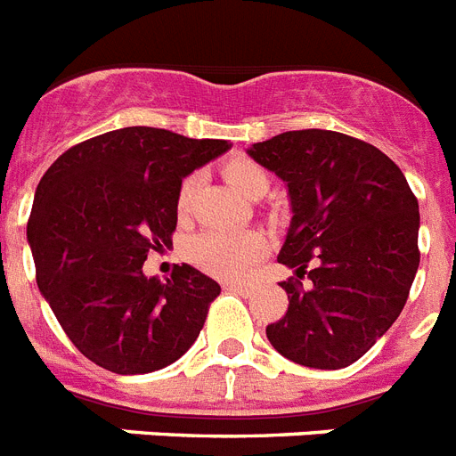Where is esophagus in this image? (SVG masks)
I'll use <instances>...</instances> for the list:
<instances>
[{
	"instance_id": "esophagus-1",
	"label": "esophagus",
	"mask_w": 456,
	"mask_h": 456,
	"mask_svg": "<svg viewBox=\"0 0 456 456\" xmlns=\"http://www.w3.org/2000/svg\"><path fill=\"white\" fill-rule=\"evenodd\" d=\"M227 289H232V292H239V294H250L252 287L246 285V282H227Z\"/></svg>"
}]
</instances>
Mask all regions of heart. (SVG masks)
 <instances>
[{
  "instance_id": "1",
  "label": "heart",
  "mask_w": 456,
  "mask_h": 456,
  "mask_svg": "<svg viewBox=\"0 0 456 456\" xmlns=\"http://www.w3.org/2000/svg\"><path fill=\"white\" fill-rule=\"evenodd\" d=\"M229 185L234 187L236 192L243 197L252 194L259 187H269V175L262 167L248 159H234L224 167ZM194 187L197 178L190 175L181 183L178 190V213H187L192 204ZM266 250V239L255 229H234V232H224V229H208L201 234L192 236L185 248L187 259L204 269L210 275H220V278H240L255 266L259 257Z\"/></svg>"
}]
</instances>
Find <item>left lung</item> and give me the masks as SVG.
Segmentation results:
<instances>
[{
    "instance_id": "left-lung-1",
    "label": "left lung",
    "mask_w": 456,
    "mask_h": 456,
    "mask_svg": "<svg viewBox=\"0 0 456 456\" xmlns=\"http://www.w3.org/2000/svg\"><path fill=\"white\" fill-rule=\"evenodd\" d=\"M246 152L285 183L292 210L278 262L297 281L282 282L289 305L266 338L301 366L346 369L403 311L419 266L415 194L385 152L338 132H285Z\"/></svg>"
}]
</instances>
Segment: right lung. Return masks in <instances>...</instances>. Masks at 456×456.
<instances>
[{"label": "right lung", "instance_id": "right-lung-1", "mask_svg": "<svg viewBox=\"0 0 456 456\" xmlns=\"http://www.w3.org/2000/svg\"><path fill=\"white\" fill-rule=\"evenodd\" d=\"M232 143L125 127L69 148L34 192L27 243L37 285L67 336L118 376L181 359L220 285L190 264L159 281L151 250L171 243L183 178Z\"/></svg>", "mask_w": 456, "mask_h": 456}]
</instances>
